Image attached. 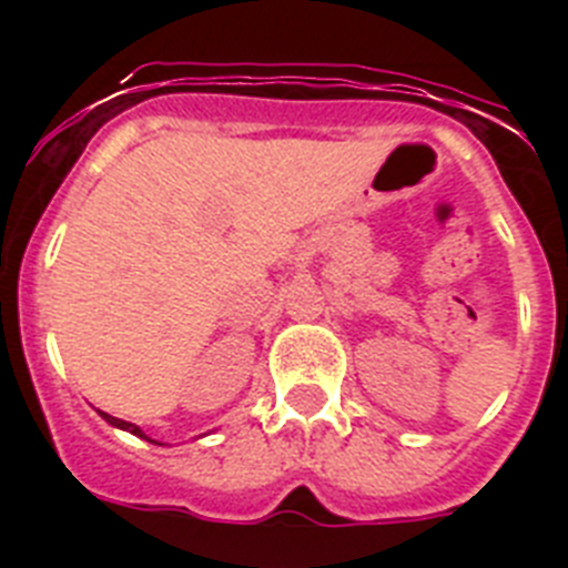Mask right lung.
I'll use <instances>...</instances> for the list:
<instances>
[{
    "label": "right lung",
    "mask_w": 568,
    "mask_h": 568,
    "mask_svg": "<svg viewBox=\"0 0 568 568\" xmlns=\"http://www.w3.org/2000/svg\"><path fill=\"white\" fill-rule=\"evenodd\" d=\"M99 415H102V418L108 420L110 426H115V429H124V433H133V435H139V438H148V435H144L142 429H139V426H135V424H128V420H122V418H113V415H108V413H99ZM148 440H150V438H148ZM153 444H155V440H153ZM159 446H164V444H159Z\"/></svg>",
    "instance_id": "obj_1"
}]
</instances>
